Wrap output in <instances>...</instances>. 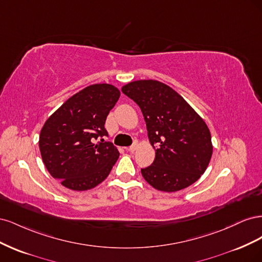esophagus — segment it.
Listing matches in <instances>:
<instances>
[{
	"mask_svg": "<svg viewBox=\"0 0 262 262\" xmlns=\"http://www.w3.org/2000/svg\"><path fill=\"white\" fill-rule=\"evenodd\" d=\"M138 148V144L137 143H134L133 145H131V146H129V147H126V150H129V152H134V150H136Z\"/></svg>",
	"mask_w": 262,
	"mask_h": 262,
	"instance_id": "1",
	"label": "esophagus"
}]
</instances>
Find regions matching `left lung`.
I'll return each instance as SVG.
<instances>
[{"label": "left lung", "instance_id": "1", "mask_svg": "<svg viewBox=\"0 0 262 262\" xmlns=\"http://www.w3.org/2000/svg\"><path fill=\"white\" fill-rule=\"evenodd\" d=\"M141 108L155 160L142 176L156 190L176 192L192 185L207 169L213 153L211 133L195 110L171 87L155 80L122 86Z\"/></svg>", "mask_w": 262, "mask_h": 262}]
</instances>
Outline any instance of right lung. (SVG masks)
Listing matches in <instances>:
<instances>
[{
	"label": "right lung",
	"mask_w": 262,
	"mask_h": 262,
	"mask_svg": "<svg viewBox=\"0 0 262 262\" xmlns=\"http://www.w3.org/2000/svg\"><path fill=\"white\" fill-rule=\"evenodd\" d=\"M120 91L112 84H94L74 94L47 119L39 149L50 175L61 185L85 191L104 181L119 158L117 147L97 142L107 136L105 122Z\"/></svg>",
	"instance_id": "add662e5"
}]
</instances>
